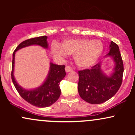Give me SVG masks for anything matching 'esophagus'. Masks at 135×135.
Returning <instances> with one entry per match:
<instances>
[{
    "instance_id": "1",
    "label": "esophagus",
    "mask_w": 135,
    "mask_h": 135,
    "mask_svg": "<svg viewBox=\"0 0 135 135\" xmlns=\"http://www.w3.org/2000/svg\"><path fill=\"white\" fill-rule=\"evenodd\" d=\"M73 70V69L71 66H65V71L66 72H72Z\"/></svg>"
}]
</instances>
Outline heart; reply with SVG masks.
Instances as JSON below:
<instances>
[{"mask_svg":"<svg viewBox=\"0 0 135 135\" xmlns=\"http://www.w3.org/2000/svg\"><path fill=\"white\" fill-rule=\"evenodd\" d=\"M103 43L98 40L88 38H69L62 42L61 46L55 44L51 47L52 55L56 57L74 55L75 64L81 69L94 66L103 53Z\"/></svg>","mask_w":135,"mask_h":135,"instance_id":"obj_1","label":"heart"}]
</instances>
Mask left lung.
<instances>
[{
	"mask_svg": "<svg viewBox=\"0 0 135 135\" xmlns=\"http://www.w3.org/2000/svg\"><path fill=\"white\" fill-rule=\"evenodd\" d=\"M111 57L114 68L110 75L102 70V62L91 69L79 71L78 91L80 97L91 104H100L115 95L121 86L124 66L118 45L113 41L109 45V52L105 57Z\"/></svg>",
	"mask_w": 135,
	"mask_h": 135,
	"instance_id": "1",
	"label": "left lung"
}]
</instances>
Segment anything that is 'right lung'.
I'll return each mask as SVG.
<instances>
[{"mask_svg": "<svg viewBox=\"0 0 135 135\" xmlns=\"http://www.w3.org/2000/svg\"><path fill=\"white\" fill-rule=\"evenodd\" d=\"M47 36H41L26 40L18 45L13 54L11 79L15 88L25 101L37 107H47L58 100L61 94L60 83L66 75L65 65H58L51 62L48 75L39 87L33 89H26L20 86L14 77L15 53L23 47L37 45L44 49L48 48Z\"/></svg>", "mask_w": 135, "mask_h": 135, "instance_id": "1", "label": "right lung"}]
</instances>
